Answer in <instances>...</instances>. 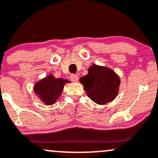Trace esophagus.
Returning <instances> with one entry per match:
<instances>
[{"instance_id": "1", "label": "esophagus", "mask_w": 158, "mask_h": 158, "mask_svg": "<svg viewBox=\"0 0 158 158\" xmlns=\"http://www.w3.org/2000/svg\"><path fill=\"white\" fill-rule=\"evenodd\" d=\"M70 79H71L72 82H76L78 81V79H79V76H78L77 75L72 74L71 76H70Z\"/></svg>"}]
</instances>
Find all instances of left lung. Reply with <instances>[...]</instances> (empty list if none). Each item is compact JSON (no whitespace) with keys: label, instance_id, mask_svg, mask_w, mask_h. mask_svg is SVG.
I'll return each mask as SVG.
<instances>
[{"label":"left lung","instance_id":"1","mask_svg":"<svg viewBox=\"0 0 158 158\" xmlns=\"http://www.w3.org/2000/svg\"><path fill=\"white\" fill-rule=\"evenodd\" d=\"M88 72L79 82L84 85V90L91 100L98 105L113 101L118 93L119 76L112 69L95 64L92 65Z\"/></svg>","mask_w":158,"mask_h":158}]
</instances>
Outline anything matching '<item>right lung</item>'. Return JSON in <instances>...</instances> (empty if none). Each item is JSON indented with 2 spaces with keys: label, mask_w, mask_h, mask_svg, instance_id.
I'll list each match as a JSON object with an SVG mask.
<instances>
[{
  "label": "right lung",
  "mask_w": 158,
  "mask_h": 158,
  "mask_svg": "<svg viewBox=\"0 0 158 158\" xmlns=\"http://www.w3.org/2000/svg\"><path fill=\"white\" fill-rule=\"evenodd\" d=\"M70 82L67 79L54 77L52 74L36 82L33 90L36 96L47 106L53 105L61 95L64 85Z\"/></svg>",
  "instance_id": "1"
}]
</instances>
